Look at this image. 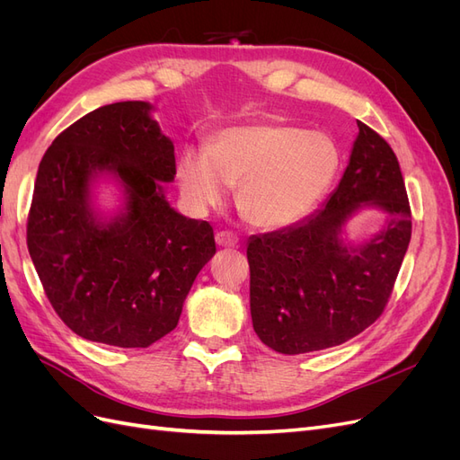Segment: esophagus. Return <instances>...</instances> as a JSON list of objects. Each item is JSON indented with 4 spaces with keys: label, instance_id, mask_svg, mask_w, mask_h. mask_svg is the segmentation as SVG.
Here are the masks:
<instances>
[{
    "label": "esophagus",
    "instance_id": "obj_1",
    "mask_svg": "<svg viewBox=\"0 0 460 460\" xmlns=\"http://www.w3.org/2000/svg\"><path fill=\"white\" fill-rule=\"evenodd\" d=\"M215 240L220 247H238V243H240L238 235L232 234V232H217Z\"/></svg>",
    "mask_w": 460,
    "mask_h": 460
}]
</instances>
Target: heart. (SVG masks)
I'll list each match as a JSON object with an SVG mask.
<instances>
[{"mask_svg":"<svg viewBox=\"0 0 460 460\" xmlns=\"http://www.w3.org/2000/svg\"><path fill=\"white\" fill-rule=\"evenodd\" d=\"M341 153L324 132L291 124H257L222 132L211 151L188 149L178 161V182L196 208L235 201L252 225L286 228L307 217L338 174Z\"/></svg>","mask_w":460,"mask_h":460,"instance_id":"b5f03b06","label":"heart"}]
</instances>
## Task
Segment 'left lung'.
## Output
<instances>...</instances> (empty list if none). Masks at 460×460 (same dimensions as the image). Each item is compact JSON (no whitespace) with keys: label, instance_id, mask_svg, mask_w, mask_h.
<instances>
[{"label":"left lung","instance_id":"1","mask_svg":"<svg viewBox=\"0 0 460 460\" xmlns=\"http://www.w3.org/2000/svg\"><path fill=\"white\" fill-rule=\"evenodd\" d=\"M357 127L349 164L326 205L296 226L249 240L253 330L278 353L351 340L392 297L411 242V205L394 149L365 122ZM360 204L384 208L386 228L363 246H347L342 226Z\"/></svg>","mask_w":460,"mask_h":460}]
</instances>
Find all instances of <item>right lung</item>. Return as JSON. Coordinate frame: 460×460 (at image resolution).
<instances>
[{
    "label": "right lung",
    "mask_w": 460,
    "mask_h": 460,
    "mask_svg": "<svg viewBox=\"0 0 460 460\" xmlns=\"http://www.w3.org/2000/svg\"><path fill=\"white\" fill-rule=\"evenodd\" d=\"M146 102L103 105L63 130L38 166L26 220L29 253L48 301L80 338L149 347L172 332L196 276L215 255L207 220L178 215L159 182L176 174L174 146ZM97 170L128 188L125 215L95 221Z\"/></svg>",
    "instance_id": "right-lung-1"
}]
</instances>
